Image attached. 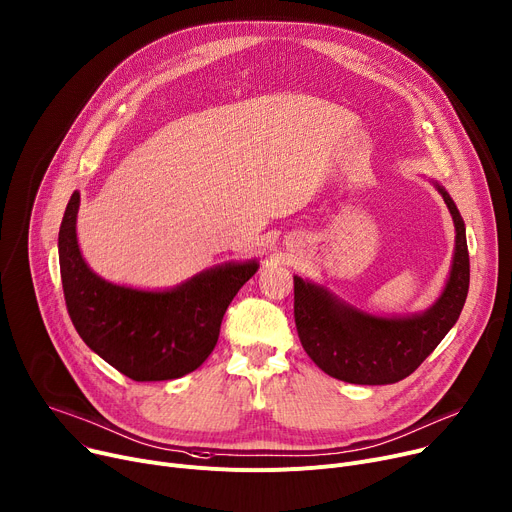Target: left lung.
Here are the masks:
<instances>
[{
	"label": "left lung",
	"mask_w": 512,
	"mask_h": 512,
	"mask_svg": "<svg viewBox=\"0 0 512 512\" xmlns=\"http://www.w3.org/2000/svg\"><path fill=\"white\" fill-rule=\"evenodd\" d=\"M445 205L455 223V254L441 297L426 311L406 318H381L361 311L326 287L293 277L295 326L311 361L346 383L387 385L414 373L459 320L469 289L465 223L449 196Z\"/></svg>",
	"instance_id": "1"
}]
</instances>
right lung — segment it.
<instances>
[{"label":"right lung","instance_id":"right-lung-1","mask_svg":"<svg viewBox=\"0 0 512 512\" xmlns=\"http://www.w3.org/2000/svg\"><path fill=\"white\" fill-rule=\"evenodd\" d=\"M80 192L59 229V266L69 318L82 340L133 381L178 379L213 352L231 299L258 270L256 260L227 262L168 291H141L100 279L77 246Z\"/></svg>","mask_w":512,"mask_h":512}]
</instances>
